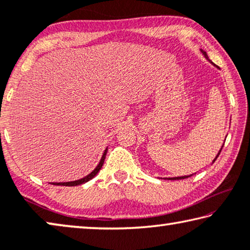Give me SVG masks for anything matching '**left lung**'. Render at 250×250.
Returning a JSON list of instances; mask_svg holds the SVG:
<instances>
[{
    "label": "left lung",
    "instance_id": "1",
    "mask_svg": "<svg viewBox=\"0 0 250 250\" xmlns=\"http://www.w3.org/2000/svg\"><path fill=\"white\" fill-rule=\"evenodd\" d=\"M202 53H203V55H204V56H206V57L208 58V55H207V53H206V51H203V50H202ZM221 150H222V148L220 149V151H219V154L217 155V157H215V159H217V158H218V156H219V155H220V152H221ZM215 159H214V161H213V163L215 162ZM189 176H192V175H189ZM189 176H182V177H172V178H168V180H183V178H188V177H189Z\"/></svg>",
    "mask_w": 250,
    "mask_h": 250
}]
</instances>
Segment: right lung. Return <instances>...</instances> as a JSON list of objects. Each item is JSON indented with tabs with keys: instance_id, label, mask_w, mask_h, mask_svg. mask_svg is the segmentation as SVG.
Wrapping results in <instances>:
<instances>
[{
	"instance_id": "1",
	"label": "right lung",
	"mask_w": 250,
	"mask_h": 250,
	"mask_svg": "<svg viewBox=\"0 0 250 250\" xmlns=\"http://www.w3.org/2000/svg\"><path fill=\"white\" fill-rule=\"evenodd\" d=\"M106 151H107V149H105V150H104V154H103L102 158H101V162L99 163V165L96 166V168H95L94 170H93V172H92L91 174L87 175V176H85L84 178H82V180H78V181L66 182V183H53V184H54V185H64V186H76V185H81V184H83V183H86V182H88L89 180H92V178L94 177L95 175L99 173V170L102 168V166H103V164H104V159H105Z\"/></svg>"
}]
</instances>
